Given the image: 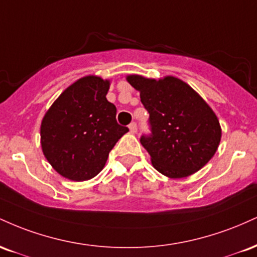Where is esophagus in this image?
I'll list each match as a JSON object with an SVG mask.
<instances>
[{"instance_id":"obj_1","label":"esophagus","mask_w":257,"mask_h":257,"mask_svg":"<svg viewBox=\"0 0 257 257\" xmlns=\"http://www.w3.org/2000/svg\"><path fill=\"white\" fill-rule=\"evenodd\" d=\"M129 129H131L132 133H137V132H138V124H137V122H132L131 124H129Z\"/></svg>"}]
</instances>
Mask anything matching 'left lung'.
Here are the masks:
<instances>
[{"instance_id": "1", "label": "left lung", "mask_w": 257, "mask_h": 257, "mask_svg": "<svg viewBox=\"0 0 257 257\" xmlns=\"http://www.w3.org/2000/svg\"><path fill=\"white\" fill-rule=\"evenodd\" d=\"M140 91L149 112L150 134L140 143L151 156L153 167L173 179L198 172L216 152L221 139L219 119L192 88L181 79L126 77Z\"/></svg>"}]
</instances>
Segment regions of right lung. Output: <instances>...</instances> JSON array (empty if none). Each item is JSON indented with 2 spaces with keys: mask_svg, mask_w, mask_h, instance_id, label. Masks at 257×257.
<instances>
[{
  "mask_svg": "<svg viewBox=\"0 0 257 257\" xmlns=\"http://www.w3.org/2000/svg\"><path fill=\"white\" fill-rule=\"evenodd\" d=\"M110 82L96 76L78 79L55 100L41 124V145L64 178L84 181L101 172L108 153L129 131L107 101Z\"/></svg>",
  "mask_w": 257,
  "mask_h": 257,
  "instance_id": "right-lung-1",
  "label": "right lung"
}]
</instances>
